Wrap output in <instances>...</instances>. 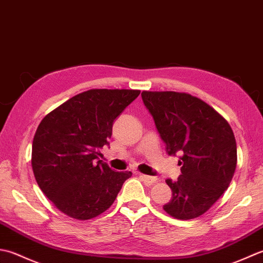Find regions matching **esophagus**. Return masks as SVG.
<instances>
[{
    "label": "esophagus",
    "mask_w": 263,
    "mask_h": 263,
    "mask_svg": "<svg viewBox=\"0 0 263 263\" xmlns=\"http://www.w3.org/2000/svg\"><path fill=\"white\" fill-rule=\"evenodd\" d=\"M139 177H141V179L145 183L147 186H151L153 185L155 181L158 180L157 177H153V176H147V175H139Z\"/></svg>",
    "instance_id": "obj_1"
}]
</instances>
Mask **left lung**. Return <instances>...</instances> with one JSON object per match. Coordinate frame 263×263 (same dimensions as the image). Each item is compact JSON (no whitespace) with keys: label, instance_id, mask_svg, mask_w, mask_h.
I'll return each mask as SVG.
<instances>
[{"label":"left lung","instance_id":"8db88e82","mask_svg":"<svg viewBox=\"0 0 263 263\" xmlns=\"http://www.w3.org/2000/svg\"><path fill=\"white\" fill-rule=\"evenodd\" d=\"M169 155L181 154L178 180L163 205L171 217L189 220L206 212L228 189L236 169L237 147L228 122L205 102L186 93L142 92Z\"/></svg>","mask_w":263,"mask_h":263}]
</instances>
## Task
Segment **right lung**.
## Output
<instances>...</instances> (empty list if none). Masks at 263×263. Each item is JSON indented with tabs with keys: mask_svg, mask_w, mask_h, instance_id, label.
I'll use <instances>...</instances> for the list:
<instances>
[{
	"mask_svg": "<svg viewBox=\"0 0 263 263\" xmlns=\"http://www.w3.org/2000/svg\"><path fill=\"white\" fill-rule=\"evenodd\" d=\"M141 93L89 89L44 117L37 127L31 167L37 184L59 210L87 220L112 205L130 171H115L100 157L116 118Z\"/></svg>",
	"mask_w": 263,
	"mask_h": 263,
	"instance_id": "add662e5",
	"label": "right lung"
}]
</instances>
